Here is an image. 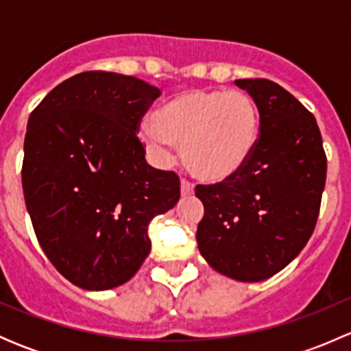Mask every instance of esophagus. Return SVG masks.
<instances>
[{
  "label": "esophagus",
  "mask_w": 351,
  "mask_h": 351,
  "mask_svg": "<svg viewBox=\"0 0 351 351\" xmlns=\"http://www.w3.org/2000/svg\"><path fill=\"white\" fill-rule=\"evenodd\" d=\"M193 195V183L189 180H182V197H192Z\"/></svg>",
  "instance_id": "1"
}]
</instances>
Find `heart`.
I'll return each mask as SVG.
<instances>
[{
	"label": "heart",
	"instance_id": "heart-1",
	"mask_svg": "<svg viewBox=\"0 0 351 351\" xmlns=\"http://www.w3.org/2000/svg\"><path fill=\"white\" fill-rule=\"evenodd\" d=\"M141 139L159 162L173 158V144L198 180L226 182L247 162L260 137L256 101L239 90H190L141 125Z\"/></svg>",
	"mask_w": 351,
	"mask_h": 351
}]
</instances>
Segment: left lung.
<instances>
[{
    "mask_svg": "<svg viewBox=\"0 0 351 351\" xmlns=\"http://www.w3.org/2000/svg\"><path fill=\"white\" fill-rule=\"evenodd\" d=\"M260 110L253 154L232 178L197 185L204 204L197 243L214 270L239 282L274 277L316 228L326 153L316 119L270 80H236Z\"/></svg>",
    "mask_w": 351,
    "mask_h": 351,
    "instance_id": "obj_1",
    "label": "left lung"
}]
</instances>
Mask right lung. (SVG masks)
Returning a JSON list of instances; mask_svg holds the SVG:
<instances>
[{
	"label": "right lung",
	"instance_id": "right-lung-1",
	"mask_svg": "<svg viewBox=\"0 0 351 351\" xmlns=\"http://www.w3.org/2000/svg\"><path fill=\"white\" fill-rule=\"evenodd\" d=\"M161 91L125 74L86 71L32 112L22 185L35 236L71 284L108 290L151 251L149 222L180 200V178L147 165L137 137Z\"/></svg>",
	"mask_w": 351,
	"mask_h": 351
}]
</instances>
